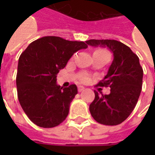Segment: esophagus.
Returning <instances> with one entry per match:
<instances>
[{
  "instance_id": "34e87169",
  "label": "esophagus",
  "mask_w": 155,
  "mask_h": 155,
  "mask_svg": "<svg viewBox=\"0 0 155 155\" xmlns=\"http://www.w3.org/2000/svg\"><path fill=\"white\" fill-rule=\"evenodd\" d=\"M78 92H81V91H84V87L83 86H78Z\"/></svg>"
}]
</instances>
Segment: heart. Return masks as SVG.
<instances>
[{
  "label": "heart",
  "mask_w": 155,
  "mask_h": 155,
  "mask_svg": "<svg viewBox=\"0 0 155 155\" xmlns=\"http://www.w3.org/2000/svg\"><path fill=\"white\" fill-rule=\"evenodd\" d=\"M93 56H102V57H107V58H110V53L109 51L105 49H97L93 52ZM88 79L86 75H83L81 76L80 80L82 82H85Z\"/></svg>",
  "instance_id": "heart-1"
}]
</instances>
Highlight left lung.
I'll return each mask as SVG.
<instances>
[{"label":"left lung","mask_w":155,"mask_h":155,"mask_svg":"<svg viewBox=\"0 0 155 155\" xmlns=\"http://www.w3.org/2000/svg\"><path fill=\"white\" fill-rule=\"evenodd\" d=\"M91 46L107 47L114 59L100 86H110L109 95L95 92L90 112L99 123L114 126L122 123L134 110L142 86L143 70L139 58L123 43L114 39H90Z\"/></svg>","instance_id":"1"}]
</instances>
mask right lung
<instances>
[{
    "instance_id": "obj_1",
    "label": "right lung",
    "mask_w": 155,
    "mask_h": 155,
    "mask_svg": "<svg viewBox=\"0 0 155 155\" xmlns=\"http://www.w3.org/2000/svg\"><path fill=\"white\" fill-rule=\"evenodd\" d=\"M83 41L45 36L32 42L20 56L16 86L26 115L41 128H53L67 117L70 104L78 94L76 84H57V75L75 52L86 49Z\"/></svg>"
}]
</instances>
